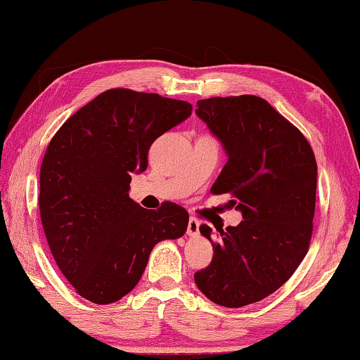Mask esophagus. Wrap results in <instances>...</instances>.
Listing matches in <instances>:
<instances>
[{
  "instance_id": "obj_1",
  "label": "esophagus",
  "mask_w": 360,
  "mask_h": 360,
  "mask_svg": "<svg viewBox=\"0 0 360 360\" xmlns=\"http://www.w3.org/2000/svg\"><path fill=\"white\" fill-rule=\"evenodd\" d=\"M198 227H200V222H198L197 218H193V216H191L189 224H187V236H197Z\"/></svg>"
}]
</instances>
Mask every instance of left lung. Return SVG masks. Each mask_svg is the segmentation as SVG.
I'll return each mask as SVG.
<instances>
[{"label":"left lung","mask_w":360,"mask_h":360,"mask_svg":"<svg viewBox=\"0 0 360 360\" xmlns=\"http://www.w3.org/2000/svg\"><path fill=\"white\" fill-rule=\"evenodd\" d=\"M197 105L229 157L211 193H229L243 221L219 229L218 242L210 226H200L214 253L193 278L216 304L258 303L293 276L309 250L316 157L303 133L258 96L210 98Z\"/></svg>","instance_id":"8db88e82"}]
</instances>
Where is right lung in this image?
Wrapping results in <instances>:
<instances>
[{"instance_id":"right-lung-1","label":"right lung","mask_w":360,"mask_h":360,"mask_svg":"<svg viewBox=\"0 0 360 360\" xmlns=\"http://www.w3.org/2000/svg\"><path fill=\"white\" fill-rule=\"evenodd\" d=\"M186 101L107 89L62 124L39 169V216L57 267L96 304L128 295L158 242L184 236L189 213L173 202L146 210L129 198L131 173L152 142L191 117Z\"/></svg>"}]
</instances>
